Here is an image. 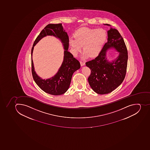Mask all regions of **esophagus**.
Instances as JSON below:
<instances>
[{"label": "esophagus", "instance_id": "34e87169", "mask_svg": "<svg viewBox=\"0 0 150 150\" xmlns=\"http://www.w3.org/2000/svg\"><path fill=\"white\" fill-rule=\"evenodd\" d=\"M80 63H81V66H83L85 64V62H80Z\"/></svg>", "mask_w": 150, "mask_h": 150}]
</instances>
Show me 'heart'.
<instances>
[{
    "mask_svg": "<svg viewBox=\"0 0 150 150\" xmlns=\"http://www.w3.org/2000/svg\"><path fill=\"white\" fill-rule=\"evenodd\" d=\"M74 38L69 39V45L74 56H77L83 46V57L93 58L99 54L107 39V34L103 29L83 28L76 32Z\"/></svg>",
    "mask_w": 150,
    "mask_h": 150,
    "instance_id": "1",
    "label": "heart"
}]
</instances>
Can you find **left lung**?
Segmentation results:
<instances>
[{
	"label": "left lung",
	"mask_w": 150,
	"mask_h": 150,
	"mask_svg": "<svg viewBox=\"0 0 150 150\" xmlns=\"http://www.w3.org/2000/svg\"><path fill=\"white\" fill-rule=\"evenodd\" d=\"M110 26L108 24H104ZM108 42L95 59L86 62L91 70L88 81L96 93L103 95L110 93L121 85L126 74L127 65V50L119 32L111 28L108 31ZM114 48L120 52L119 55L112 62L106 57V51Z\"/></svg>",
	"instance_id": "1"
}]
</instances>
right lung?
I'll list each match as a JSON object with an SVG mask.
<instances>
[{
	"instance_id": "add662e5",
	"label": "right lung",
	"mask_w": 150,
	"mask_h": 150,
	"mask_svg": "<svg viewBox=\"0 0 150 150\" xmlns=\"http://www.w3.org/2000/svg\"><path fill=\"white\" fill-rule=\"evenodd\" d=\"M47 35H52L59 38L63 43L65 51L63 62L59 71L51 79L43 80L37 76L35 71L32 55L34 46L43 37ZM69 42L68 35L63 29L62 24H50L47 25L41 31L34 42L31 50L33 77L36 84L43 91L48 94L56 96L65 93L69 88L73 73L81 68V64L78 60L74 58L71 53L68 51Z\"/></svg>"
}]
</instances>
